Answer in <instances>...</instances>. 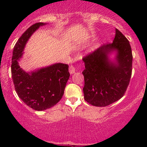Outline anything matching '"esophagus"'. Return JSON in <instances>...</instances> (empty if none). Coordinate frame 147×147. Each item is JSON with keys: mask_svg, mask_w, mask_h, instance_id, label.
<instances>
[{"mask_svg": "<svg viewBox=\"0 0 147 147\" xmlns=\"http://www.w3.org/2000/svg\"><path fill=\"white\" fill-rule=\"evenodd\" d=\"M69 72H70V74H74L75 72V68L73 65H70L69 67Z\"/></svg>", "mask_w": 147, "mask_h": 147, "instance_id": "obj_1", "label": "esophagus"}]
</instances>
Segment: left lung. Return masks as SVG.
<instances>
[{"mask_svg":"<svg viewBox=\"0 0 147 147\" xmlns=\"http://www.w3.org/2000/svg\"><path fill=\"white\" fill-rule=\"evenodd\" d=\"M83 61V91L88 103L104 107L122 98L131 79L133 55L129 41L120 31L115 29L112 43L102 45Z\"/></svg>","mask_w":147,"mask_h":147,"instance_id":"obj_1","label":"left lung"}]
</instances>
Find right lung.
Instances as JSON below:
<instances>
[{
    "mask_svg": "<svg viewBox=\"0 0 147 147\" xmlns=\"http://www.w3.org/2000/svg\"><path fill=\"white\" fill-rule=\"evenodd\" d=\"M45 23L30 26L18 38L11 58V77L19 98L35 111H44L57 104L63 97L70 73L67 64L57 63L31 72L20 66L23 50L32 35Z\"/></svg>",
    "mask_w": 147,
    "mask_h": 147,
    "instance_id": "obj_1",
    "label": "right lung"
}]
</instances>
